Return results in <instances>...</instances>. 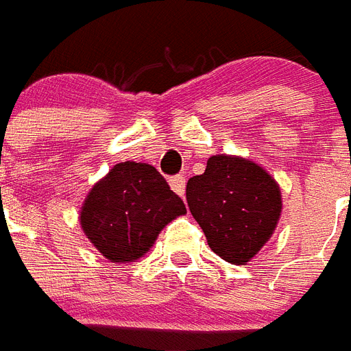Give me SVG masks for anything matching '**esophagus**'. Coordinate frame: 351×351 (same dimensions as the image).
Segmentation results:
<instances>
[{
	"label": "esophagus",
	"instance_id": "esophagus-1",
	"mask_svg": "<svg viewBox=\"0 0 351 351\" xmlns=\"http://www.w3.org/2000/svg\"><path fill=\"white\" fill-rule=\"evenodd\" d=\"M185 183L186 181L183 176H173V178H170V186H172V191L176 194H179V196L185 194Z\"/></svg>",
	"mask_w": 351,
	"mask_h": 351
}]
</instances>
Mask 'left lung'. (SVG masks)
Instances as JSON below:
<instances>
[{
    "mask_svg": "<svg viewBox=\"0 0 351 351\" xmlns=\"http://www.w3.org/2000/svg\"><path fill=\"white\" fill-rule=\"evenodd\" d=\"M186 202L209 247L223 261L246 265L272 237L281 216L276 179L254 160L215 155L186 183Z\"/></svg>",
    "mask_w": 351,
    "mask_h": 351,
    "instance_id": "8db88e82",
    "label": "left lung"
}]
</instances>
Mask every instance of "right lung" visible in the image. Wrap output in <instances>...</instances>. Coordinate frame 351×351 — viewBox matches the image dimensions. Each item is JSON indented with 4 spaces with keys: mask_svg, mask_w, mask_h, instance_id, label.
Here are the masks:
<instances>
[{
    "mask_svg": "<svg viewBox=\"0 0 351 351\" xmlns=\"http://www.w3.org/2000/svg\"><path fill=\"white\" fill-rule=\"evenodd\" d=\"M185 213L183 199L154 166L125 160L92 186L79 222L104 257L133 263L154 246L166 223Z\"/></svg>",
    "mask_w": 351,
    "mask_h": 351,
    "instance_id": "1",
    "label": "right lung"
}]
</instances>
